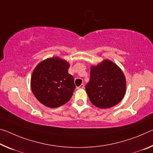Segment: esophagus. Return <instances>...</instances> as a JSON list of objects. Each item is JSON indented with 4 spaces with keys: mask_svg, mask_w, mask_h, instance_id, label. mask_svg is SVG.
Wrapping results in <instances>:
<instances>
[{
    "mask_svg": "<svg viewBox=\"0 0 153 153\" xmlns=\"http://www.w3.org/2000/svg\"><path fill=\"white\" fill-rule=\"evenodd\" d=\"M84 88V84H82L80 86L77 87V89H79V88Z\"/></svg>",
    "mask_w": 153,
    "mask_h": 153,
    "instance_id": "obj_1",
    "label": "esophagus"
}]
</instances>
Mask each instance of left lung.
<instances>
[{"mask_svg": "<svg viewBox=\"0 0 153 153\" xmlns=\"http://www.w3.org/2000/svg\"><path fill=\"white\" fill-rule=\"evenodd\" d=\"M126 91L124 74L117 65L104 60L91 67L86 91L91 102L99 108H109L122 100Z\"/></svg>", "mask_w": 153, "mask_h": 153, "instance_id": "left-lung-1", "label": "left lung"}]
</instances>
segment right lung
Segmentation results:
<instances>
[{
  "mask_svg": "<svg viewBox=\"0 0 153 153\" xmlns=\"http://www.w3.org/2000/svg\"><path fill=\"white\" fill-rule=\"evenodd\" d=\"M69 64L58 57L41 62L31 77V90L37 100L47 107L59 108L70 100L76 85L68 73Z\"/></svg>",
  "mask_w": 153,
  "mask_h": 153,
  "instance_id": "obj_1",
  "label": "right lung"
}]
</instances>
